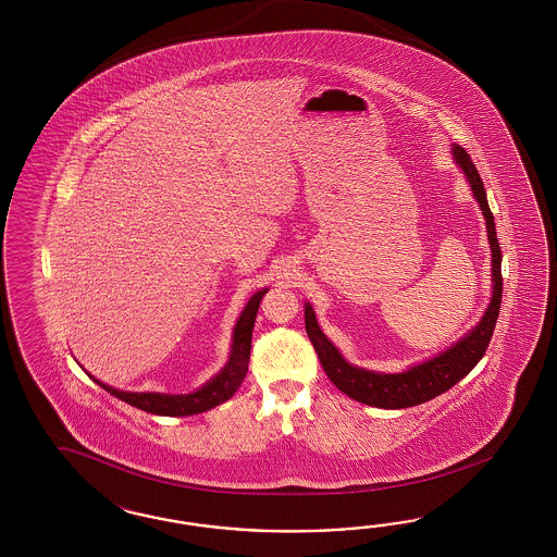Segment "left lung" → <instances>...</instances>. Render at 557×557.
I'll use <instances>...</instances> for the list:
<instances>
[{"instance_id":"8db88e82","label":"left lung","mask_w":557,"mask_h":557,"mask_svg":"<svg viewBox=\"0 0 557 557\" xmlns=\"http://www.w3.org/2000/svg\"><path fill=\"white\" fill-rule=\"evenodd\" d=\"M454 159L466 180L470 182L473 198L480 203L482 214L486 219L488 231L490 253H492V298L484 317L473 326L466 337L459 338L456 345L445 349L443 354L435 355L419 366H412L403 373H377V371L355 368L349 361L343 359L337 347L322 333L314 310L310 304L304 306V322L310 343L319 354L322 370L326 371L329 380L337 386L343 394L363 405L377 406V408H408V406L422 405L426 400L437 398L438 394L454 388L461 377H466L478 366L488 349L490 338L500 312L503 300V253L496 238L494 216L490 212L486 189L482 177L473 165L472 157L463 147L454 145Z\"/></svg>"}]
</instances>
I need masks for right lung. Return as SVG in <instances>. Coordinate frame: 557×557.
<instances>
[{
  "mask_svg": "<svg viewBox=\"0 0 557 557\" xmlns=\"http://www.w3.org/2000/svg\"><path fill=\"white\" fill-rule=\"evenodd\" d=\"M268 294V287L255 292L251 300L240 312L238 321L235 324L233 333V349L226 366L214 375L210 382H206L202 388L191 392V394H159V392H124V389L106 386L100 380L98 382L101 388L110 392L112 396L120 398L126 405L136 406L145 412L159 414V417H189L206 412L214 406L226 403L233 398L238 386L243 384L247 370H249V357H251V337H253L255 317L259 310L261 298Z\"/></svg>",
  "mask_w": 557,
  "mask_h": 557,
  "instance_id": "right-lung-1",
  "label": "right lung"
}]
</instances>
